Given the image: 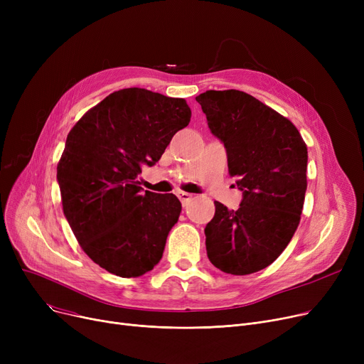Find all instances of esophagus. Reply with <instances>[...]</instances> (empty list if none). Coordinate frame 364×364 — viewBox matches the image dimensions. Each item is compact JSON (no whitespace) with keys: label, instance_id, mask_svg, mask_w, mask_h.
<instances>
[{"label":"esophagus","instance_id":"34e87169","mask_svg":"<svg viewBox=\"0 0 364 364\" xmlns=\"http://www.w3.org/2000/svg\"><path fill=\"white\" fill-rule=\"evenodd\" d=\"M177 196H178V199L181 200L183 206H186V203L192 200V198H193L192 195H190V193H186V192H178V193H177Z\"/></svg>","mask_w":364,"mask_h":364}]
</instances>
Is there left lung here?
<instances>
[{
	"label": "left lung",
	"mask_w": 364,
	"mask_h": 364,
	"mask_svg": "<svg viewBox=\"0 0 364 364\" xmlns=\"http://www.w3.org/2000/svg\"><path fill=\"white\" fill-rule=\"evenodd\" d=\"M196 102L224 144L228 172L243 193L236 211L215 202V215L205 227L208 258L228 274L259 272L284 251L298 228L307 190V146L289 119L243 91L208 90Z\"/></svg>",
	"instance_id": "obj_1"
}]
</instances>
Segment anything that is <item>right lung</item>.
<instances>
[{"mask_svg":"<svg viewBox=\"0 0 364 364\" xmlns=\"http://www.w3.org/2000/svg\"><path fill=\"white\" fill-rule=\"evenodd\" d=\"M190 117L184 99L124 88L68 134L57 165L63 214L84 252L109 273L139 277L161 261L181 203L172 193H143L137 177Z\"/></svg>","mask_w":364,"mask_h":364,"instance_id":"1","label":"right lung"}]
</instances>
